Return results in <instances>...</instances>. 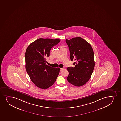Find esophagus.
I'll list each match as a JSON object with an SVG mask.
<instances>
[{
	"label": "esophagus",
	"instance_id": "obj_1",
	"mask_svg": "<svg viewBox=\"0 0 121 121\" xmlns=\"http://www.w3.org/2000/svg\"><path fill=\"white\" fill-rule=\"evenodd\" d=\"M65 68H64H64H60V69L61 70H65Z\"/></svg>",
	"mask_w": 121,
	"mask_h": 121
}]
</instances>
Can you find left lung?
Segmentation results:
<instances>
[{
	"instance_id": "1",
	"label": "left lung",
	"mask_w": 121,
	"mask_h": 121,
	"mask_svg": "<svg viewBox=\"0 0 121 121\" xmlns=\"http://www.w3.org/2000/svg\"><path fill=\"white\" fill-rule=\"evenodd\" d=\"M71 61L75 60L74 67L67 68L68 82L77 87L84 85L90 80L94 70L95 62L94 51L91 45L81 37L66 39Z\"/></svg>"
}]
</instances>
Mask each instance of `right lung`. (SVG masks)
Wrapping results in <instances>:
<instances>
[{
    "label": "right lung",
    "instance_id": "add662e5",
    "mask_svg": "<svg viewBox=\"0 0 121 121\" xmlns=\"http://www.w3.org/2000/svg\"><path fill=\"white\" fill-rule=\"evenodd\" d=\"M60 41L59 39L40 38L31 43L26 50V70L32 82L39 88H49L58 76L60 68H53L46 64L52 47Z\"/></svg>",
    "mask_w": 121,
    "mask_h": 121
}]
</instances>
